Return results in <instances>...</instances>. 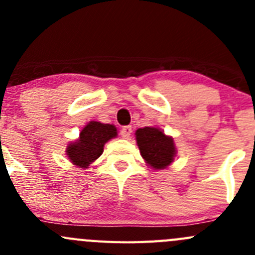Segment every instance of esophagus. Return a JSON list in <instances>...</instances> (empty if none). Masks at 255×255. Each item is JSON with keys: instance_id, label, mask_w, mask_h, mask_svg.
Here are the masks:
<instances>
[{"instance_id": "obj_1", "label": "esophagus", "mask_w": 255, "mask_h": 255, "mask_svg": "<svg viewBox=\"0 0 255 255\" xmlns=\"http://www.w3.org/2000/svg\"><path fill=\"white\" fill-rule=\"evenodd\" d=\"M130 133H132V127L130 126H125V127L121 129V135H122L125 139H128L130 137Z\"/></svg>"}]
</instances>
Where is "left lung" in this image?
Wrapping results in <instances>:
<instances>
[{"mask_svg":"<svg viewBox=\"0 0 255 255\" xmlns=\"http://www.w3.org/2000/svg\"><path fill=\"white\" fill-rule=\"evenodd\" d=\"M135 140L145 164L154 170L170 165L177 154L174 138L166 135L159 127L138 128Z\"/></svg>","mask_w":255,"mask_h":255,"instance_id":"left-lung-1","label":"left lung"}]
</instances>
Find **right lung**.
Here are the masks:
<instances>
[{"label": "right lung", "mask_w": 255, "mask_h": 255, "mask_svg": "<svg viewBox=\"0 0 255 255\" xmlns=\"http://www.w3.org/2000/svg\"><path fill=\"white\" fill-rule=\"evenodd\" d=\"M117 134L115 125L91 121L82 128L79 138L68 144L66 156L76 168L87 169L104 153L105 144L117 137Z\"/></svg>", "instance_id": "1"}]
</instances>
